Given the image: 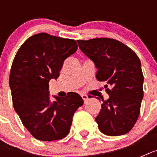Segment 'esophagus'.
I'll return each instance as SVG.
<instances>
[{"label":"esophagus","instance_id":"obj_1","mask_svg":"<svg viewBox=\"0 0 157 157\" xmlns=\"http://www.w3.org/2000/svg\"><path fill=\"white\" fill-rule=\"evenodd\" d=\"M81 97H82V98H83L84 102H86V101L89 99V97L86 95V94H81Z\"/></svg>","mask_w":157,"mask_h":157}]
</instances>
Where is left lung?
Wrapping results in <instances>:
<instances>
[{
  "label": "left lung",
  "mask_w": 157,
  "mask_h": 157,
  "mask_svg": "<svg viewBox=\"0 0 157 157\" xmlns=\"http://www.w3.org/2000/svg\"><path fill=\"white\" fill-rule=\"evenodd\" d=\"M77 43L98 69L96 79L107 84L105 88L111 86L106 90L109 98L103 100L95 118L98 129L108 136L127 134L139 118L144 98L140 59L130 48L111 38L79 40Z\"/></svg>",
  "instance_id": "obj_1"
}]
</instances>
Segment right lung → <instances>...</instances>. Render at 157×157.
Here are the masks:
<instances>
[{
    "label": "right lung",
    "mask_w": 157,
    "mask_h": 157,
    "mask_svg": "<svg viewBox=\"0 0 157 157\" xmlns=\"http://www.w3.org/2000/svg\"><path fill=\"white\" fill-rule=\"evenodd\" d=\"M76 40L41 33L21 45L10 69L9 84L13 108L26 129L40 141L63 139L72 117L84 101L78 94L54 96L50 101L49 81L59 76L64 60L77 50Z\"/></svg>",
    "instance_id": "1"
}]
</instances>
